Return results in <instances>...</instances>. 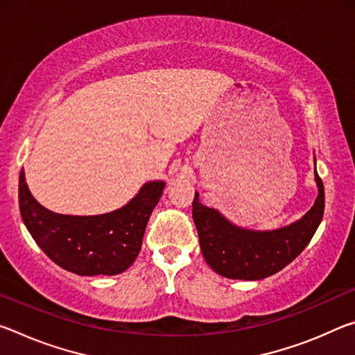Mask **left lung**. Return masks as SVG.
Instances as JSON below:
<instances>
[{
    "mask_svg": "<svg viewBox=\"0 0 355 355\" xmlns=\"http://www.w3.org/2000/svg\"><path fill=\"white\" fill-rule=\"evenodd\" d=\"M318 197L302 219L271 232L233 225L218 209L203 207L196 192L192 218L203 258L227 279L260 280L290 264L313 238L324 214V184L315 169Z\"/></svg>",
    "mask_w": 355,
    "mask_h": 355,
    "instance_id": "left-lung-1",
    "label": "left lung"
}]
</instances>
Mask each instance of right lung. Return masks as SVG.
Segmentation results:
<instances>
[{"mask_svg":"<svg viewBox=\"0 0 355 355\" xmlns=\"http://www.w3.org/2000/svg\"><path fill=\"white\" fill-rule=\"evenodd\" d=\"M164 182H148L133 200L98 216L53 213L34 199L20 172L21 219L39 248L65 271L78 275H116L133 264Z\"/></svg>","mask_w":355,"mask_h":355,"instance_id":"obj_1","label":"right lung"}]
</instances>
